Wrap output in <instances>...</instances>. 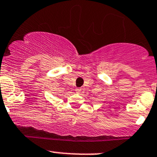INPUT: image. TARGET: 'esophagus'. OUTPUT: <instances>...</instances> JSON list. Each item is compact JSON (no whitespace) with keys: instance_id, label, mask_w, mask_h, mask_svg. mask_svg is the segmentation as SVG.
<instances>
[{"instance_id":"1","label":"esophagus","mask_w":157,"mask_h":157,"mask_svg":"<svg viewBox=\"0 0 157 157\" xmlns=\"http://www.w3.org/2000/svg\"><path fill=\"white\" fill-rule=\"evenodd\" d=\"M75 91H76V92L77 93V94H80V92H81V89H80V88H77Z\"/></svg>"}]
</instances>
